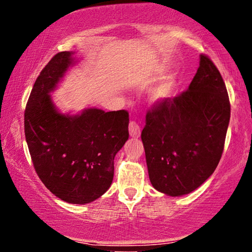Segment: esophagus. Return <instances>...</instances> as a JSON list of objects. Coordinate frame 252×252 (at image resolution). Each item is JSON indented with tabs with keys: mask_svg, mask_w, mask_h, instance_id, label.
<instances>
[{
	"mask_svg": "<svg viewBox=\"0 0 252 252\" xmlns=\"http://www.w3.org/2000/svg\"><path fill=\"white\" fill-rule=\"evenodd\" d=\"M128 129L131 137H139V135H141V127L136 122H130Z\"/></svg>",
	"mask_w": 252,
	"mask_h": 252,
	"instance_id": "obj_1",
	"label": "esophagus"
}]
</instances>
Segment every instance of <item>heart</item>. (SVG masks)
Here are the masks:
<instances>
[{
    "label": "heart",
    "mask_w": 252,
    "mask_h": 252,
    "mask_svg": "<svg viewBox=\"0 0 252 252\" xmlns=\"http://www.w3.org/2000/svg\"><path fill=\"white\" fill-rule=\"evenodd\" d=\"M177 83L173 77H168L151 92V101L156 104H163L169 101L176 94Z\"/></svg>",
    "instance_id": "b5f03b06"
}]
</instances>
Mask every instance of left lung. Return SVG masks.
Returning <instances> with one entry per match:
<instances>
[{
	"label": "left lung",
	"mask_w": 252,
	"mask_h": 252,
	"mask_svg": "<svg viewBox=\"0 0 252 252\" xmlns=\"http://www.w3.org/2000/svg\"><path fill=\"white\" fill-rule=\"evenodd\" d=\"M230 114L222 75L202 54L187 90L146 114L141 137L153 187L176 197L206 181L222 157Z\"/></svg>",
	"instance_id": "obj_1"
}]
</instances>
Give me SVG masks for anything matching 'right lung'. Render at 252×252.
<instances>
[{"instance_id": "obj_1", "label": "right lung", "mask_w": 252, "mask_h": 252, "mask_svg": "<svg viewBox=\"0 0 252 252\" xmlns=\"http://www.w3.org/2000/svg\"><path fill=\"white\" fill-rule=\"evenodd\" d=\"M73 54L57 53L37 77L25 110V135L42 184L64 202L83 205L113 183L114 158L128 139L129 117L126 110L88 108L71 116L56 109L49 94L74 64Z\"/></svg>"}]
</instances>
